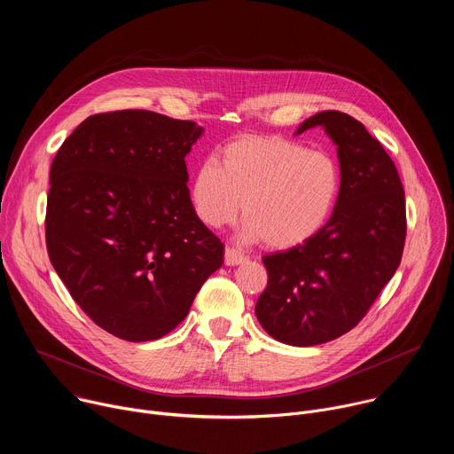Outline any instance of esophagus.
Wrapping results in <instances>:
<instances>
[{"label": "esophagus", "mask_w": 454, "mask_h": 454, "mask_svg": "<svg viewBox=\"0 0 454 454\" xmlns=\"http://www.w3.org/2000/svg\"><path fill=\"white\" fill-rule=\"evenodd\" d=\"M242 262H246V256L242 253H239L235 247H230V246L224 249V264L226 266H239Z\"/></svg>", "instance_id": "1"}]
</instances>
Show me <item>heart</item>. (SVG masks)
<instances>
[{
	"label": "heart",
	"mask_w": 454,
	"mask_h": 454,
	"mask_svg": "<svg viewBox=\"0 0 454 454\" xmlns=\"http://www.w3.org/2000/svg\"><path fill=\"white\" fill-rule=\"evenodd\" d=\"M341 170L323 151L280 137H240L193 172L190 201L208 228L237 219L242 201L244 239L286 249L316 235L338 203Z\"/></svg>",
	"instance_id": "obj_1"
}]
</instances>
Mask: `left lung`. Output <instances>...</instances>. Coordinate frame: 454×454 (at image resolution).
I'll use <instances>...</instances> for the list:
<instances>
[{
	"instance_id": "left-lung-1",
	"label": "left lung",
	"mask_w": 454,
	"mask_h": 454,
	"mask_svg": "<svg viewBox=\"0 0 454 454\" xmlns=\"http://www.w3.org/2000/svg\"><path fill=\"white\" fill-rule=\"evenodd\" d=\"M316 125L338 145V203L309 240L262 258L268 287L254 307L262 329L293 347L352 331L395 275L406 240L404 188L379 140L341 111L316 113L296 135Z\"/></svg>"
}]
</instances>
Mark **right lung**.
<instances>
[{
  "mask_svg": "<svg viewBox=\"0 0 454 454\" xmlns=\"http://www.w3.org/2000/svg\"><path fill=\"white\" fill-rule=\"evenodd\" d=\"M203 127L145 109L86 118L50 168L46 247L79 307L109 334L176 329L224 244L190 201L184 156Z\"/></svg>",
  "mask_w": 454,
  "mask_h": 454,
  "instance_id": "1",
  "label": "right lung"
}]
</instances>
